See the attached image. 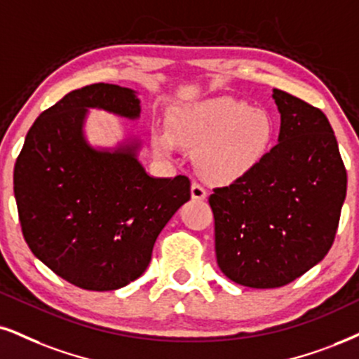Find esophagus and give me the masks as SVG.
<instances>
[{
	"instance_id": "34e87169",
	"label": "esophagus",
	"mask_w": 359,
	"mask_h": 359,
	"mask_svg": "<svg viewBox=\"0 0 359 359\" xmlns=\"http://www.w3.org/2000/svg\"><path fill=\"white\" fill-rule=\"evenodd\" d=\"M206 196H208L206 189L203 188L200 183H193L191 184V198H193V200L203 201V200H206Z\"/></svg>"
}]
</instances>
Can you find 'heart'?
<instances>
[{
    "instance_id": "b5f03b06",
    "label": "heart",
    "mask_w": 359,
    "mask_h": 359,
    "mask_svg": "<svg viewBox=\"0 0 359 359\" xmlns=\"http://www.w3.org/2000/svg\"><path fill=\"white\" fill-rule=\"evenodd\" d=\"M168 126L170 135L154 130V151L171 156L176 144L194 149L200 175L221 184L253 172L268 156L274 140V121L264 109L228 96L178 108Z\"/></svg>"
}]
</instances>
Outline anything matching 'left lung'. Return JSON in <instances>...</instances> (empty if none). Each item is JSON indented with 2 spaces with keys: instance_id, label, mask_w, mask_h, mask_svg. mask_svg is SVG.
Wrapping results in <instances>:
<instances>
[{
  "instance_id": "1",
  "label": "left lung",
  "mask_w": 359,
  "mask_h": 359,
  "mask_svg": "<svg viewBox=\"0 0 359 359\" xmlns=\"http://www.w3.org/2000/svg\"><path fill=\"white\" fill-rule=\"evenodd\" d=\"M278 144L245 178L210 196L221 271L248 287H280L325 258L346 198L333 128L321 109L273 90Z\"/></svg>"
}]
</instances>
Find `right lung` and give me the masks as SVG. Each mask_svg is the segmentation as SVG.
<instances>
[{
    "instance_id": "obj_1",
    "label": "right lung",
    "mask_w": 359,
    "mask_h": 359,
    "mask_svg": "<svg viewBox=\"0 0 359 359\" xmlns=\"http://www.w3.org/2000/svg\"><path fill=\"white\" fill-rule=\"evenodd\" d=\"M138 93L98 83L74 90L39 114L16 159L13 184L33 255L72 285L113 291L146 271L154 241L189 201L187 176L154 178L126 136L113 148L86 140L90 109L140 119Z\"/></svg>"
}]
</instances>
